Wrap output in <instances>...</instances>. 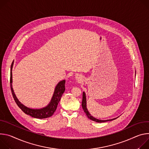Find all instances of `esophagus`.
<instances>
[{"label":"esophagus","mask_w":149,"mask_h":149,"mask_svg":"<svg viewBox=\"0 0 149 149\" xmlns=\"http://www.w3.org/2000/svg\"><path fill=\"white\" fill-rule=\"evenodd\" d=\"M75 78H76V79L77 80V81H81V79H82V78H81V76L80 75V74H76V76H75Z\"/></svg>","instance_id":"obj_1"}]
</instances>
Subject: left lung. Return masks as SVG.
Returning <instances> with one entry per match:
<instances>
[{
	"label": "left lung",
	"mask_w": 149,
	"mask_h": 149,
	"mask_svg": "<svg viewBox=\"0 0 149 149\" xmlns=\"http://www.w3.org/2000/svg\"><path fill=\"white\" fill-rule=\"evenodd\" d=\"M87 102H86V93L85 92H83V98H82V103H81V106H82V108H83L84 112H85V113L86 114V116L88 117L89 119L96 122V123H104V122H107V121H112L113 120L115 119H116L117 118H115L113 119H111V120H99L97 119L95 117H93L92 115H91V114L89 113L88 108H87Z\"/></svg>",
	"instance_id": "obj_1"
}]
</instances>
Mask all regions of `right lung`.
<instances>
[{
	"label": "right lung",
	"instance_id": "add662e5",
	"mask_svg": "<svg viewBox=\"0 0 149 149\" xmlns=\"http://www.w3.org/2000/svg\"><path fill=\"white\" fill-rule=\"evenodd\" d=\"M13 61L11 67H10V89L12 93L13 97L14 98V100L18 106L21 109V110L26 114L30 115L31 117L36 118H39V119H43L48 118L49 117H52L56 111L57 105L58 102L60 101L61 97L63 95V93L65 91V80H63L57 84L54 93L53 95V96L51 99L50 102L49 104L41 108H38V109H34V108H30L25 105H24L23 104H22L16 97L14 91L12 88V68L13 65Z\"/></svg>",
	"mask_w": 149,
	"mask_h": 149
}]
</instances>
